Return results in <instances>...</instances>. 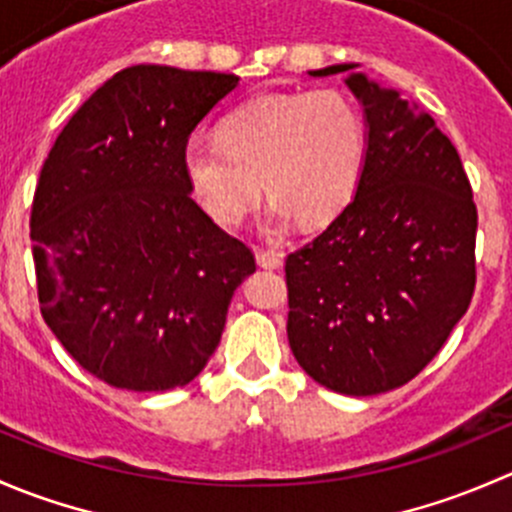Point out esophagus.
Listing matches in <instances>:
<instances>
[{
    "label": "esophagus",
    "mask_w": 512,
    "mask_h": 512,
    "mask_svg": "<svg viewBox=\"0 0 512 512\" xmlns=\"http://www.w3.org/2000/svg\"><path fill=\"white\" fill-rule=\"evenodd\" d=\"M257 265L265 267V270H280L282 267V255L280 252H272V250H257Z\"/></svg>",
    "instance_id": "obj_1"
}]
</instances>
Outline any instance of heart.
<instances>
[{
  "instance_id": "1",
  "label": "heart",
  "mask_w": 512,
  "mask_h": 512,
  "mask_svg": "<svg viewBox=\"0 0 512 512\" xmlns=\"http://www.w3.org/2000/svg\"><path fill=\"white\" fill-rule=\"evenodd\" d=\"M220 143L193 141L183 170L205 213L235 227L260 203V180L275 200L272 230L297 218L317 227L354 198L366 158V123L337 89L255 96L220 121Z\"/></svg>"
}]
</instances>
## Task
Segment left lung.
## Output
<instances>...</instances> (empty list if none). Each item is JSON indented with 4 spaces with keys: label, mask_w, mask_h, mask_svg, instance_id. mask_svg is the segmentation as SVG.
<instances>
[{
    "label": "left lung",
    "mask_w": 512,
    "mask_h": 512,
    "mask_svg": "<svg viewBox=\"0 0 512 512\" xmlns=\"http://www.w3.org/2000/svg\"><path fill=\"white\" fill-rule=\"evenodd\" d=\"M347 86L369 128L364 170L332 225L287 255V337L317 384L374 396L409 384L466 314L478 210L456 146L418 103L364 74Z\"/></svg>",
    "instance_id": "8db88e82"
}]
</instances>
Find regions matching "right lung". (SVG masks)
<instances>
[{"mask_svg":"<svg viewBox=\"0 0 512 512\" xmlns=\"http://www.w3.org/2000/svg\"><path fill=\"white\" fill-rule=\"evenodd\" d=\"M235 74L138 64L84 101L32 203L41 317L96 379L168 391L205 369L255 255L190 198V133Z\"/></svg>","mask_w":512,"mask_h":512,"instance_id":"add662e5","label":"right lung"}]
</instances>
